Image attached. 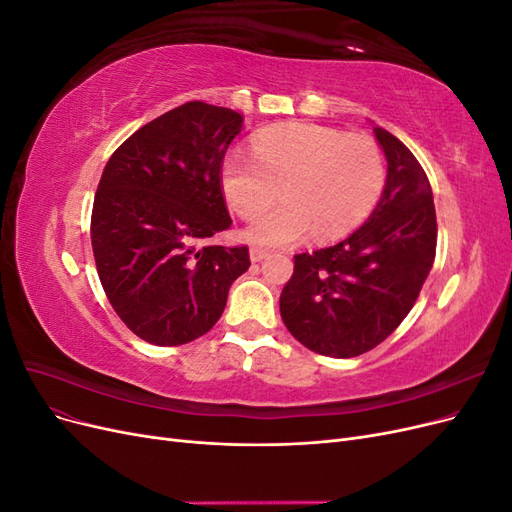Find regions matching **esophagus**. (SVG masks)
Wrapping results in <instances>:
<instances>
[{
	"mask_svg": "<svg viewBox=\"0 0 512 512\" xmlns=\"http://www.w3.org/2000/svg\"><path fill=\"white\" fill-rule=\"evenodd\" d=\"M267 256H269V252L260 250V247H252V250H250V260L252 262H260V260H265Z\"/></svg>",
	"mask_w": 512,
	"mask_h": 512,
	"instance_id": "1",
	"label": "esophagus"
}]
</instances>
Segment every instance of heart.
Segmentation results:
<instances>
[{
	"mask_svg": "<svg viewBox=\"0 0 512 512\" xmlns=\"http://www.w3.org/2000/svg\"><path fill=\"white\" fill-rule=\"evenodd\" d=\"M382 151L369 136L318 123H282L256 134L254 156L232 151L220 168L222 192L241 218H256L283 188L285 203L254 220L245 239L286 247L314 232L348 235L376 207L384 188Z\"/></svg>",
	"mask_w": 512,
	"mask_h": 512,
	"instance_id": "1",
	"label": "heart"
}]
</instances>
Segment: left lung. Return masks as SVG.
<instances>
[{
	"mask_svg": "<svg viewBox=\"0 0 512 512\" xmlns=\"http://www.w3.org/2000/svg\"><path fill=\"white\" fill-rule=\"evenodd\" d=\"M386 183L367 222L337 245L294 256L280 312L294 339L324 356L352 359L384 342L408 316L436 258L431 185L412 151L374 128Z\"/></svg>",
	"mask_w": 512,
	"mask_h": 512,
	"instance_id": "8db88e82",
	"label": "left lung"
}]
</instances>
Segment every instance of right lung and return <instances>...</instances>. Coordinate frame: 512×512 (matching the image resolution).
<instances>
[{
  "label": "right lung",
  "instance_id": "right-lung-1",
  "mask_svg": "<svg viewBox=\"0 0 512 512\" xmlns=\"http://www.w3.org/2000/svg\"><path fill=\"white\" fill-rule=\"evenodd\" d=\"M241 128L230 108L188 102L136 130L104 166L91 213L98 275L117 316L153 346L205 335L250 267L245 245H207L232 224L220 168Z\"/></svg>",
  "mask_w": 512,
  "mask_h": 512
}]
</instances>
